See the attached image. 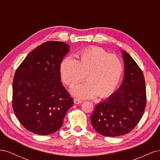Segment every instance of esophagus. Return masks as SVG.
<instances>
[{"label":"esophagus","mask_w":160,"mask_h":160,"mask_svg":"<svg viewBox=\"0 0 160 160\" xmlns=\"http://www.w3.org/2000/svg\"><path fill=\"white\" fill-rule=\"evenodd\" d=\"M73 101H74V103L76 105H78V104H80L82 103V101H81L79 99H74Z\"/></svg>","instance_id":"obj_1"}]
</instances>
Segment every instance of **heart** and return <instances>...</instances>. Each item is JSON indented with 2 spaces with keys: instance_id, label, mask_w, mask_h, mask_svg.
<instances>
[{
  "instance_id": "b5f03b06",
  "label": "heart",
  "mask_w": 160,
  "mask_h": 160,
  "mask_svg": "<svg viewBox=\"0 0 160 160\" xmlns=\"http://www.w3.org/2000/svg\"><path fill=\"white\" fill-rule=\"evenodd\" d=\"M77 57L76 60L67 57L60 65L62 79L69 86L83 79L85 75L87 82L73 87L71 93L81 99H91L98 95L103 98L112 94L123 73L122 60L98 47L81 51Z\"/></svg>"
}]
</instances>
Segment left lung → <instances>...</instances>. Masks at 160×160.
<instances>
[{
    "instance_id": "8db88e82",
    "label": "left lung",
    "mask_w": 160,
    "mask_h": 160,
    "mask_svg": "<svg viewBox=\"0 0 160 160\" xmlns=\"http://www.w3.org/2000/svg\"><path fill=\"white\" fill-rule=\"evenodd\" d=\"M124 77L119 88L96 105L91 115L92 126L101 135L118 137L130 132L138 123L146 105L143 74L128 53L121 51Z\"/></svg>"
}]
</instances>
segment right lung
<instances>
[{
    "mask_svg": "<svg viewBox=\"0 0 160 160\" xmlns=\"http://www.w3.org/2000/svg\"><path fill=\"white\" fill-rule=\"evenodd\" d=\"M69 45L48 41L35 48L18 67L12 82V108L27 130L49 135L59 130L73 100L61 82L60 65Z\"/></svg>",
    "mask_w": 160,
    "mask_h": 160,
    "instance_id": "right-lung-1",
    "label": "right lung"
}]
</instances>
